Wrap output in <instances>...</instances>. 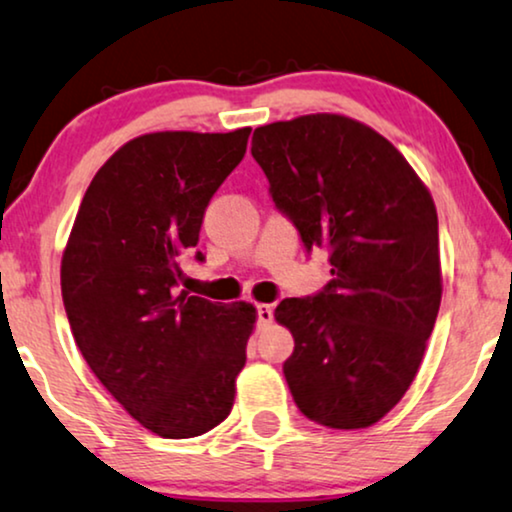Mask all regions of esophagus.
<instances>
[{"mask_svg":"<svg viewBox=\"0 0 512 512\" xmlns=\"http://www.w3.org/2000/svg\"><path fill=\"white\" fill-rule=\"evenodd\" d=\"M257 320H260V325H269L271 320H274V309H271V304H257Z\"/></svg>","mask_w":512,"mask_h":512,"instance_id":"obj_1","label":"esophagus"}]
</instances>
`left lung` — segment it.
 <instances>
[{
  "mask_svg": "<svg viewBox=\"0 0 512 512\" xmlns=\"http://www.w3.org/2000/svg\"><path fill=\"white\" fill-rule=\"evenodd\" d=\"M250 152L304 248L332 252L327 288L274 311L295 339L292 398L320 426L377 424L412 386L438 318L433 196L384 135L344 114L255 128Z\"/></svg>",
  "mask_w": 512,
  "mask_h": 512,
  "instance_id": "left-lung-1",
  "label": "left lung"
}]
</instances>
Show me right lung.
Returning <instances> with one entry per match:
<instances>
[{
	"label": "right lung",
	"mask_w": 512,
	"mask_h": 512,
	"mask_svg": "<svg viewBox=\"0 0 512 512\" xmlns=\"http://www.w3.org/2000/svg\"><path fill=\"white\" fill-rule=\"evenodd\" d=\"M248 135L245 126L128 140L95 173L63 250L60 288L81 356L161 438L213 431L234 407L257 309L177 292V281Z\"/></svg>",
	"instance_id": "obj_1"
}]
</instances>
